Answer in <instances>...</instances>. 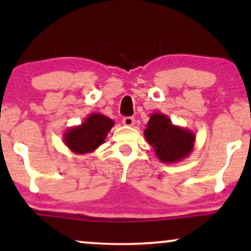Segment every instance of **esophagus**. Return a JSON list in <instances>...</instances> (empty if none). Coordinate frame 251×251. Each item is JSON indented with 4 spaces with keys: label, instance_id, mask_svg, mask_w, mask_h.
Segmentation results:
<instances>
[{
    "label": "esophagus",
    "instance_id": "34e87169",
    "mask_svg": "<svg viewBox=\"0 0 251 251\" xmlns=\"http://www.w3.org/2000/svg\"><path fill=\"white\" fill-rule=\"evenodd\" d=\"M123 124L125 126H133L134 125V118L133 117L123 118Z\"/></svg>",
    "mask_w": 251,
    "mask_h": 251
}]
</instances>
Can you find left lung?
<instances>
[{
  "mask_svg": "<svg viewBox=\"0 0 251 251\" xmlns=\"http://www.w3.org/2000/svg\"><path fill=\"white\" fill-rule=\"evenodd\" d=\"M146 140L162 163L174 164L189 157L194 150L196 135L188 128L174 125L163 113H152L144 131Z\"/></svg>",
  "mask_w": 251,
  "mask_h": 251,
  "instance_id": "8db88e82",
  "label": "left lung"
}]
</instances>
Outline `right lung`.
<instances>
[{
    "mask_svg": "<svg viewBox=\"0 0 251 251\" xmlns=\"http://www.w3.org/2000/svg\"><path fill=\"white\" fill-rule=\"evenodd\" d=\"M114 122L100 113H92L81 125L70 127L63 133V143L73 153H91L105 142Z\"/></svg>",
    "mask_w": 251,
    "mask_h": 251,
    "instance_id": "add662e5",
    "label": "right lung"
}]
</instances>
